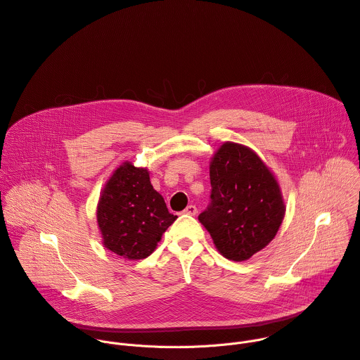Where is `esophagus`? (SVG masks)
<instances>
[{
	"label": "esophagus",
	"instance_id": "1",
	"mask_svg": "<svg viewBox=\"0 0 360 360\" xmlns=\"http://www.w3.org/2000/svg\"><path fill=\"white\" fill-rule=\"evenodd\" d=\"M196 212H198V210H196L195 205H188V207H186V208H185V211H184V214H185V215H191V217L196 215Z\"/></svg>",
	"mask_w": 360,
	"mask_h": 360
}]
</instances>
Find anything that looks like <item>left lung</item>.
I'll list each match as a JSON object with an SVG mask.
<instances>
[{"instance_id":"obj_1","label":"left lung","mask_w":360,"mask_h":360,"mask_svg":"<svg viewBox=\"0 0 360 360\" xmlns=\"http://www.w3.org/2000/svg\"><path fill=\"white\" fill-rule=\"evenodd\" d=\"M211 202L199 222L226 259L240 262L264 249L285 215L279 185L256 153L225 142L210 167Z\"/></svg>"}]
</instances>
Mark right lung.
Here are the masks:
<instances>
[{"mask_svg": "<svg viewBox=\"0 0 360 360\" xmlns=\"http://www.w3.org/2000/svg\"><path fill=\"white\" fill-rule=\"evenodd\" d=\"M176 218L150 185L149 172L129 162L110 178L96 210L104 245L129 261L143 259L155 250L162 233Z\"/></svg>", "mask_w": 360, "mask_h": 360, "instance_id": "add662e5", "label": "right lung"}]
</instances>
